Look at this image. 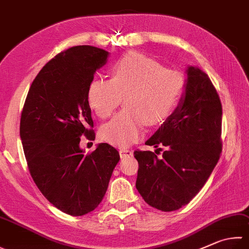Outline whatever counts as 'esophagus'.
Wrapping results in <instances>:
<instances>
[{
  "label": "esophagus",
  "instance_id": "obj_1",
  "mask_svg": "<svg viewBox=\"0 0 249 249\" xmlns=\"http://www.w3.org/2000/svg\"><path fill=\"white\" fill-rule=\"evenodd\" d=\"M119 154H120V157L121 158H126V157H131L133 155L132 151H129V149L126 148H121L119 151Z\"/></svg>",
  "mask_w": 249,
  "mask_h": 249
}]
</instances>
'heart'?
<instances>
[{
  "mask_svg": "<svg viewBox=\"0 0 249 249\" xmlns=\"http://www.w3.org/2000/svg\"><path fill=\"white\" fill-rule=\"evenodd\" d=\"M185 90V78L148 56L129 52L117 60L111 79H95L88 90L91 108L108 118L124 97V108L104 124L105 142L126 147L142 137L144 124L156 125L169 118Z\"/></svg>",
  "mask_w": 249,
  "mask_h": 249,
  "instance_id": "b5f03b06",
  "label": "heart"
}]
</instances>
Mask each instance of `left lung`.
Here are the masks:
<instances>
[{
  "label": "left lung",
  "instance_id": "1",
  "mask_svg": "<svg viewBox=\"0 0 249 249\" xmlns=\"http://www.w3.org/2000/svg\"><path fill=\"white\" fill-rule=\"evenodd\" d=\"M186 73L179 105L146 141L149 146H165L162 156L134 152L139 162L137 190L149 206L161 212L189 204L212 175L222 151V105L217 90L198 67H187Z\"/></svg>",
  "mask_w": 249,
  "mask_h": 249
}]
</instances>
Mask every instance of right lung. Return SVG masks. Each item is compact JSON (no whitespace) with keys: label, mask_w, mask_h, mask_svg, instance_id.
Segmentation results:
<instances>
[{"label":"right lung","mask_w":249,"mask_h":249,"mask_svg":"<svg viewBox=\"0 0 249 249\" xmlns=\"http://www.w3.org/2000/svg\"><path fill=\"white\" fill-rule=\"evenodd\" d=\"M109 53L73 46L40 70L28 92L20 118V139L28 168L51 204L70 215L93 212L108 187L120 156L107 143L84 155L80 138L95 139L88 90Z\"/></svg>","instance_id":"add662e5"}]
</instances>
